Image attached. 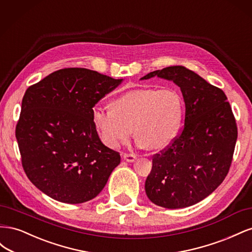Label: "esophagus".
<instances>
[{
	"label": "esophagus",
	"instance_id": "1",
	"mask_svg": "<svg viewBox=\"0 0 252 252\" xmlns=\"http://www.w3.org/2000/svg\"><path fill=\"white\" fill-rule=\"evenodd\" d=\"M123 158L126 162H129V163H132L134 162L136 159V155L134 154H124L123 155Z\"/></svg>",
	"mask_w": 252,
	"mask_h": 252
}]
</instances>
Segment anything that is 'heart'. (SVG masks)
<instances>
[{"label": "heart", "mask_w": 252, "mask_h": 252, "mask_svg": "<svg viewBox=\"0 0 252 252\" xmlns=\"http://www.w3.org/2000/svg\"><path fill=\"white\" fill-rule=\"evenodd\" d=\"M184 100L178 90L134 89L112 101V108L94 105L93 125L101 142L118 148L132 131L140 147L164 148L175 139L184 117Z\"/></svg>", "instance_id": "1"}]
</instances>
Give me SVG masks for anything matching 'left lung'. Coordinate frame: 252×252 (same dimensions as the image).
Wrapping results in <instances>:
<instances>
[{
    "label": "left lung",
    "mask_w": 252,
    "mask_h": 252,
    "mask_svg": "<svg viewBox=\"0 0 252 252\" xmlns=\"http://www.w3.org/2000/svg\"><path fill=\"white\" fill-rule=\"evenodd\" d=\"M179 86L185 102V122L170 146L152 158L145 182L148 199L158 206L179 209L211 194L229 171L238 128L227 96L185 66H169L144 75Z\"/></svg>",
    "instance_id": "left-lung-1"
}]
</instances>
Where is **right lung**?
<instances>
[{"label": "right lung", "mask_w": 252, "mask_h": 252, "mask_svg": "<svg viewBox=\"0 0 252 252\" xmlns=\"http://www.w3.org/2000/svg\"><path fill=\"white\" fill-rule=\"evenodd\" d=\"M123 79L86 68H65L30 86L22 101L16 138L30 182L51 199H94L121 157L101 142L91 108Z\"/></svg>", "instance_id": "add662e5"}]
</instances>
